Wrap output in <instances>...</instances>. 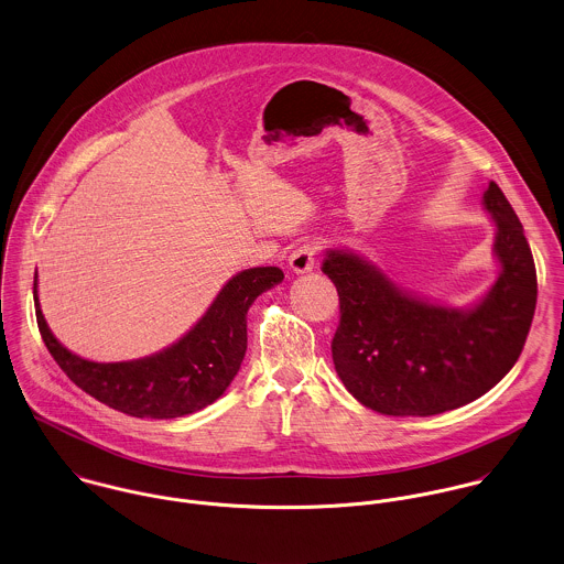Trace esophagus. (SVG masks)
<instances>
[{
	"instance_id": "obj_1",
	"label": "esophagus",
	"mask_w": 564,
	"mask_h": 564,
	"mask_svg": "<svg viewBox=\"0 0 564 564\" xmlns=\"http://www.w3.org/2000/svg\"><path fill=\"white\" fill-rule=\"evenodd\" d=\"M316 254H318V243L316 241H303L299 243L292 254H290V268L296 272V274H303V272H310L314 270L316 265Z\"/></svg>"
}]
</instances>
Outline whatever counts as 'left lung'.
Segmentation results:
<instances>
[{"label":"left lung","mask_w":564,"mask_h":564,"mask_svg":"<svg viewBox=\"0 0 564 564\" xmlns=\"http://www.w3.org/2000/svg\"><path fill=\"white\" fill-rule=\"evenodd\" d=\"M484 205L497 225L501 276L470 312L410 299L348 252L325 254L321 268L339 296L332 355L361 405L388 416L443 414L486 394L517 364L536 310V265L497 183Z\"/></svg>","instance_id":"left-lung-1"}]
</instances>
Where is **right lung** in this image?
<instances>
[{
  "mask_svg": "<svg viewBox=\"0 0 564 564\" xmlns=\"http://www.w3.org/2000/svg\"><path fill=\"white\" fill-rule=\"evenodd\" d=\"M281 281L276 265L239 272L185 338L137 361L96 364L69 352L45 325L34 281L36 325L54 361L80 390L134 419H176L223 397L246 352L248 307Z\"/></svg>",
  "mask_w": 564,
  "mask_h": 564,
  "instance_id": "add662e5",
  "label": "right lung"
}]
</instances>
